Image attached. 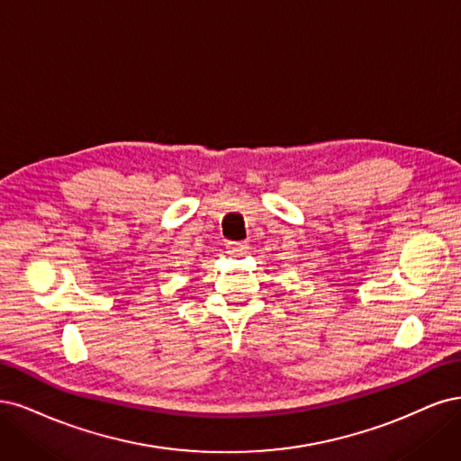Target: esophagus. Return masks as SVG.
I'll return each mask as SVG.
<instances>
[{
    "label": "esophagus",
    "instance_id": "1",
    "mask_svg": "<svg viewBox=\"0 0 461 461\" xmlns=\"http://www.w3.org/2000/svg\"><path fill=\"white\" fill-rule=\"evenodd\" d=\"M247 250H249V245L243 241H228L226 243V252H230V255H245Z\"/></svg>",
    "mask_w": 461,
    "mask_h": 461
}]
</instances>
